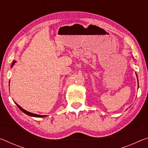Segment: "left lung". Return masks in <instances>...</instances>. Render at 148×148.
Segmentation results:
<instances>
[{"label":"left lung","mask_w":148,"mask_h":148,"mask_svg":"<svg viewBox=\"0 0 148 148\" xmlns=\"http://www.w3.org/2000/svg\"><path fill=\"white\" fill-rule=\"evenodd\" d=\"M136 76H137V75H136ZM137 78H138V77H137Z\"/></svg>","instance_id":"1"}]
</instances>
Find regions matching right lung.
<instances>
[{
  "instance_id": "obj_1",
  "label": "right lung",
  "mask_w": 148,
  "mask_h": 148,
  "mask_svg": "<svg viewBox=\"0 0 148 148\" xmlns=\"http://www.w3.org/2000/svg\"><path fill=\"white\" fill-rule=\"evenodd\" d=\"M16 61H13V62H12V67L13 66V65L15 64V62H16ZM16 105L17 106V107L19 108L21 110L22 112H23V113H25V114H27V115H28V116H32V117H46L47 116H42V115H38V114H33V113H31V112H27V110H24L23 108H22L19 106V105H18L17 104L16 102Z\"/></svg>"
}]
</instances>
